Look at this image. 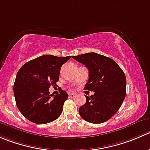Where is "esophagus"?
Here are the masks:
<instances>
[{
    "label": "esophagus",
    "mask_w": 150,
    "mask_h": 150,
    "mask_svg": "<svg viewBox=\"0 0 150 150\" xmlns=\"http://www.w3.org/2000/svg\"><path fill=\"white\" fill-rule=\"evenodd\" d=\"M69 97H71V98H74V97H76V94H75V93H73V92L69 93Z\"/></svg>",
    "instance_id": "obj_1"
}]
</instances>
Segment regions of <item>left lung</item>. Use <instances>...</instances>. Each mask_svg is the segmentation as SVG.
I'll list each match as a JSON object with an SVG mask.
<instances>
[{
    "label": "left lung",
    "instance_id": "1",
    "mask_svg": "<svg viewBox=\"0 0 150 150\" xmlns=\"http://www.w3.org/2000/svg\"><path fill=\"white\" fill-rule=\"evenodd\" d=\"M88 69L84 89L94 91L79 108L85 121L100 124L110 120L121 107L126 95V77L113 59L96 53L72 56Z\"/></svg>",
    "mask_w": 150,
    "mask_h": 150
}]
</instances>
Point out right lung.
Wrapping results in <instances>:
<instances>
[{
	"label": "right lung",
	"instance_id": "right-lung-1",
	"mask_svg": "<svg viewBox=\"0 0 150 150\" xmlns=\"http://www.w3.org/2000/svg\"><path fill=\"white\" fill-rule=\"evenodd\" d=\"M72 56L44 55L22 66L16 76L14 94L21 114L36 124L51 122L60 117L67 93L50 94L49 88L59 81L60 69Z\"/></svg>",
	"mask_w": 150,
	"mask_h": 150
}]
</instances>
